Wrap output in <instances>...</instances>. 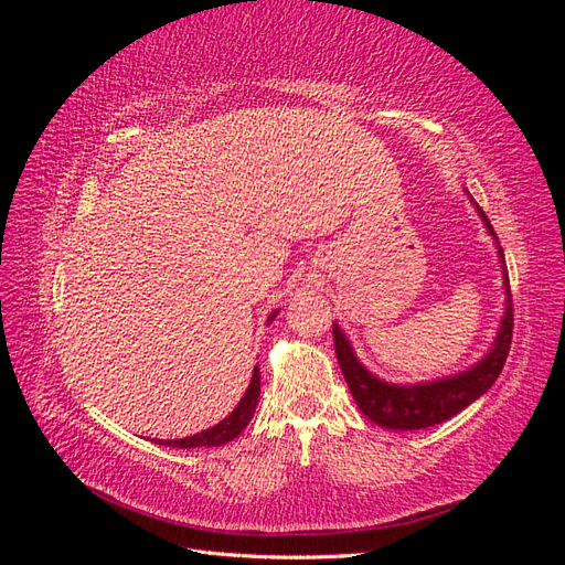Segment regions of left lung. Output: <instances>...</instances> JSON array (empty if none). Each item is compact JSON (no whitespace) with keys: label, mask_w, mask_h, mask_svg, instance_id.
Wrapping results in <instances>:
<instances>
[{"label":"left lung","mask_w":565,"mask_h":565,"mask_svg":"<svg viewBox=\"0 0 565 565\" xmlns=\"http://www.w3.org/2000/svg\"><path fill=\"white\" fill-rule=\"evenodd\" d=\"M473 202V200H471ZM476 204V202H473ZM488 233L498 241L486 212L478 207ZM498 254L502 262V276H504V316L500 322L498 337H494L490 351L478 361L473 367L457 372L452 377L436 380V382H422V384H391L384 382L358 361L351 341L347 334L339 330V324L332 322L334 334V351L337 361L341 367V374L351 388V396L361 407V413L374 422L384 426V429L393 431H415L426 429L455 417L467 405H471L476 398H481L483 393L500 377L504 367V361L511 349V330H514V309H511V289H509V273L504 266V252L498 243Z\"/></svg>","instance_id":"obj_1"}]
</instances>
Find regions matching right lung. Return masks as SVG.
I'll return each instance as SVG.
<instances>
[{
	"label": "right lung",
	"mask_w": 565,
	"mask_h": 565,
	"mask_svg": "<svg viewBox=\"0 0 565 565\" xmlns=\"http://www.w3.org/2000/svg\"><path fill=\"white\" fill-rule=\"evenodd\" d=\"M278 316V311H273L268 316V322ZM259 391H262V374H259V365H254V372H252V382L245 391V396L241 398V403H237V407L233 409V413L224 419L214 424L212 429L207 431H200L195 436H185V438H174V440H158V446H169V448H216V446H226L228 440H233L235 436H241V431L245 429V426L249 424V419L254 417V409H256V403H259Z\"/></svg>",
	"instance_id": "obj_1"
}]
</instances>
